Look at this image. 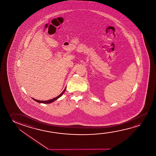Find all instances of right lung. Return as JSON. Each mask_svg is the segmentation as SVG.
<instances>
[{
  "instance_id": "obj_1",
  "label": "right lung",
  "mask_w": 156,
  "mask_h": 156,
  "mask_svg": "<svg viewBox=\"0 0 156 156\" xmlns=\"http://www.w3.org/2000/svg\"><path fill=\"white\" fill-rule=\"evenodd\" d=\"M66 88H65L64 91H62V94H59L58 96H57V97H55V98H54L51 99V100H48V101H39V100H35V99H34V98H33V100H34L35 101H36V102L38 103H51L54 102V101H55V100H57L58 98H59V97H61L62 95L63 94H64V92H65V91L66 90Z\"/></svg>"
}]
</instances>
